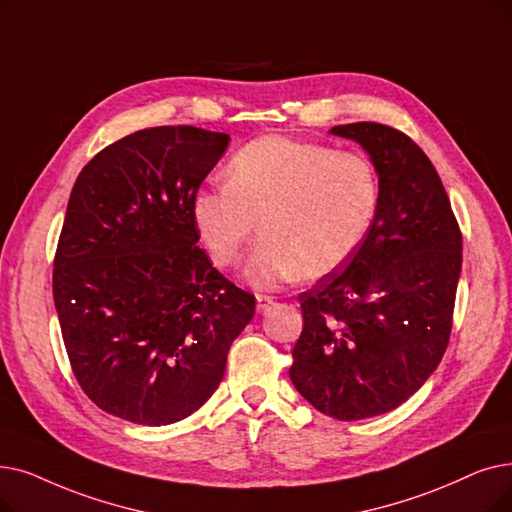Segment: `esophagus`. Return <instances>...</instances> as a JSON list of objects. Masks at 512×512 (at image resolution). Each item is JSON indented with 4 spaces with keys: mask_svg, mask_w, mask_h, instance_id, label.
Here are the masks:
<instances>
[{
    "mask_svg": "<svg viewBox=\"0 0 512 512\" xmlns=\"http://www.w3.org/2000/svg\"><path fill=\"white\" fill-rule=\"evenodd\" d=\"M276 305L274 297H268V295H257V309L261 311V314H268V311Z\"/></svg>",
    "mask_w": 512,
    "mask_h": 512,
    "instance_id": "34e87169",
    "label": "esophagus"
}]
</instances>
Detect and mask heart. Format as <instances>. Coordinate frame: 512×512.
<instances>
[{
  "mask_svg": "<svg viewBox=\"0 0 512 512\" xmlns=\"http://www.w3.org/2000/svg\"><path fill=\"white\" fill-rule=\"evenodd\" d=\"M379 205L381 177L366 154L263 136L234 154L228 184L196 194L192 213L221 268L261 226L247 278L274 288L303 272L320 278L339 270L362 247Z\"/></svg>",
  "mask_w": 512,
  "mask_h": 512,
  "instance_id": "obj_1",
  "label": "heart"
}]
</instances>
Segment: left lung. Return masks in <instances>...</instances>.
<instances>
[{"instance_id":"1","label":"left lung","mask_w":512,"mask_h":512,"mask_svg":"<svg viewBox=\"0 0 512 512\" xmlns=\"http://www.w3.org/2000/svg\"><path fill=\"white\" fill-rule=\"evenodd\" d=\"M381 177V205L343 268L299 295L303 330L288 370L307 402L337 420L385 414L439 366L452 332L462 234L439 175L406 133L349 123Z\"/></svg>"}]
</instances>
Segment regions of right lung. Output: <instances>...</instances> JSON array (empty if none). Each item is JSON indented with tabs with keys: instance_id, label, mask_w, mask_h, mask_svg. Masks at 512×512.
<instances>
[{
	"instance_id": "add662e5",
	"label": "right lung",
	"mask_w": 512,
	"mask_h": 512,
	"mask_svg": "<svg viewBox=\"0 0 512 512\" xmlns=\"http://www.w3.org/2000/svg\"><path fill=\"white\" fill-rule=\"evenodd\" d=\"M228 133L163 125L131 133L73 186L52 291L71 368L104 412L146 427L201 408L226 372L255 295L196 247L194 198Z\"/></svg>"
}]
</instances>
